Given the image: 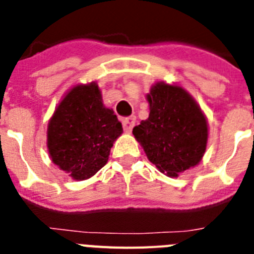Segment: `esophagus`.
<instances>
[{
	"mask_svg": "<svg viewBox=\"0 0 254 254\" xmlns=\"http://www.w3.org/2000/svg\"><path fill=\"white\" fill-rule=\"evenodd\" d=\"M123 128L126 132H131L132 128L134 127V123H136V117H128V118H125L123 120Z\"/></svg>",
	"mask_w": 254,
	"mask_h": 254,
	"instance_id": "34e87169",
	"label": "esophagus"
}]
</instances>
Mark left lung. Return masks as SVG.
Returning <instances> with one entry per match:
<instances>
[{
	"mask_svg": "<svg viewBox=\"0 0 254 254\" xmlns=\"http://www.w3.org/2000/svg\"><path fill=\"white\" fill-rule=\"evenodd\" d=\"M149 118L132 131L147 159L168 177H178L201 161L207 121L196 100L178 85L160 81L147 94Z\"/></svg>",
	"mask_w": 254,
	"mask_h": 254,
	"instance_id": "obj_1",
	"label": "left lung"
}]
</instances>
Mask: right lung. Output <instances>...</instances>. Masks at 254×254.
<instances>
[{
  "label": "right lung",
  "instance_id": "add662e5",
  "mask_svg": "<svg viewBox=\"0 0 254 254\" xmlns=\"http://www.w3.org/2000/svg\"><path fill=\"white\" fill-rule=\"evenodd\" d=\"M122 123L103 104L96 82L76 85L61 100L48 123L47 146L52 161L76 181H84L107 164Z\"/></svg>",
  "mask_w": 254,
  "mask_h": 254
}]
</instances>
